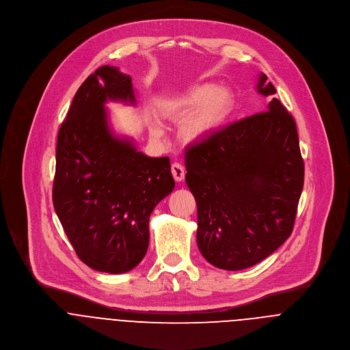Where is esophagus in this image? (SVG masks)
<instances>
[{
	"mask_svg": "<svg viewBox=\"0 0 350 350\" xmlns=\"http://www.w3.org/2000/svg\"><path fill=\"white\" fill-rule=\"evenodd\" d=\"M172 174H173V177H174V180L176 181H183L184 180V177H185V170H184V167L180 165V163H177V162H174V163H172Z\"/></svg>",
	"mask_w": 350,
	"mask_h": 350,
	"instance_id": "34e87169",
	"label": "esophagus"
}]
</instances>
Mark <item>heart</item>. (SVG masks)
<instances>
[{
	"instance_id": "heart-1",
	"label": "heart",
	"mask_w": 350,
	"mask_h": 350,
	"mask_svg": "<svg viewBox=\"0 0 350 350\" xmlns=\"http://www.w3.org/2000/svg\"><path fill=\"white\" fill-rule=\"evenodd\" d=\"M234 96L228 88H215L213 84H200L188 91L170 96L161 103L166 116L176 117L196 109L184 126V135L188 140H199L217 131L228 118L233 109ZM152 132L159 135L158 126Z\"/></svg>"
}]
</instances>
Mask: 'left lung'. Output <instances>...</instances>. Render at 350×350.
I'll return each instance as SVG.
<instances>
[{
  "label": "left lung",
  "instance_id": "left-lung-1",
  "mask_svg": "<svg viewBox=\"0 0 350 350\" xmlns=\"http://www.w3.org/2000/svg\"><path fill=\"white\" fill-rule=\"evenodd\" d=\"M262 73L265 96L275 87ZM185 181L198 204V247L213 266L237 271L270 256L292 234L304 185L295 118L273 98L185 151Z\"/></svg>",
  "mask_w": 350,
  "mask_h": 350
}]
</instances>
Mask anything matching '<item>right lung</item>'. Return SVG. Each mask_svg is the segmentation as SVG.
I'll return each instance as SVG.
<instances>
[{"label": "right lung", "mask_w": 350, "mask_h": 350, "mask_svg": "<svg viewBox=\"0 0 350 350\" xmlns=\"http://www.w3.org/2000/svg\"><path fill=\"white\" fill-rule=\"evenodd\" d=\"M107 100L136 103L131 76L103 65L79 87L58 131L53 204L79 259L121 274L144 258L150 215L174 180L167 157H147L113 135Z\"/></svg>", "instance_id": "obj_1"}]
</instances>
